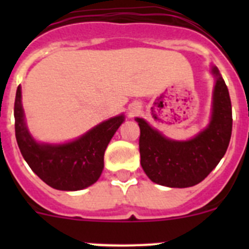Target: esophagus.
I'll use <instances>...</instances> for the list:
<instances>
[{"instance_id": "1", "label": "esophagus", "mask_w": 249, "mask_h": 249, "mask_svg": "<svg viewBox=\"0 0 249 249\" xmlns=\"http://www.w3.org/2000/svg\"><path fill=\"white\" fill-rule=\"evenodd\" d=\"M136 111H137V109H135V111H132V113H135V112H136Z\"/></svg>"}]
</instances>
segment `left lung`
I'll list each match as a JSON object with an SVG mask.
<instances>
[{
  "label": "left lung",
  "mask_w": 249,
  "mask_h": 249,
  "mask_svg": "<svg viewBox=\"0 0 249 249\" xmlns=\"http://www.w3.org/2000/svg\"><path fill=\"white\" fill-rule=\"evenodd\" d=\"M212 72L217 77L212 120L193 140H168L144 120L136 118L141 129V166L152 182L172 188L195 186L212 172L227 151L232 135V105L217 67Z\"/></svg>",
  "instance_id": "1"
}]
</instances>
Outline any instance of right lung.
<instances>
[{
    "mask_svg": "<svg viewBox=\"0 0 249 249\" xmlns=\"http://www.w3.org/2000/svg\"><path fill=\"white\" fill-rule=\"evenodd\" d=\"M15 132L18 148L31 169L45 183L59 191H78L100 178L103 156L124 117L109 118L70 143L39 144L28 133L21 103V87L15 100Z\"/></svg>",
    "mask_w": 249,
    "mask_h": 249,
    "instance_id": "right-lung-1",
    "label": "right lung"
}]
</instances>
